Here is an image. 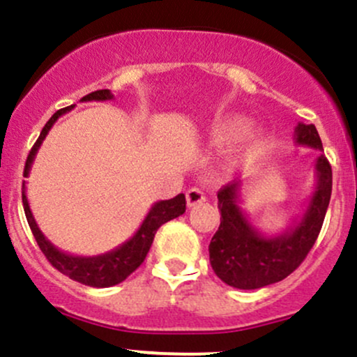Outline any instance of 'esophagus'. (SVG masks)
<instances>
[{
	"mask_svg": "<svg viewBox=\"0 0 357 357\" xmlns=\"http://www.w3.org/2000/svg\"><path fill=\"white\" fill-rule=\"evenodd\" d=\"M185 197H187V206L194 207V206H197V204H202L204 200H206V194H204V190L199 189V187H192V189L187 190Z\"/></svg>",
	"mask_w": 357,
	"mask_h": 357,
	"instance_id": "obj_1",
	"label": "esophagus"
}]
</instances>
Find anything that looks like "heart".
Returning <instances> with one entry per match:
<instances>
[{
    "instance_id": "heart-1",
    "label": "heart",
    "mask_w": 357,
    "mask_h": 357,
    "mask_svg": "<svg viewBox=\"0 0 357 357\" xmlns=\"http://www.w3.org/2000/svg\"><path fill=\"white\" fill-rule=\"evenodd\" d=\"M236 131H238V130H227V133H224V135L221 136V139H229V138H232V136L236 135Z\"/></svg>"
}]
</instances>
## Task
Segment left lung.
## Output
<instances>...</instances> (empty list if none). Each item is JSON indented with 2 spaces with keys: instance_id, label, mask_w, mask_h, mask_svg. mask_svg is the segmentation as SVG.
I'll return each instance as SVG.
<instances>
[{
  "instance_id": "1",
  "label": "left lung",
  "mask_w": 357,
  "mask_h": 357,
  "mask_svg": "<svg viewBox=\"0 0 357 357\" xmlns=\"http://www.w3.org/2000/svg\"><path fill=\"white\" fill-rule=\"evenodd\" d=\"M295 142L319 150L320 157L315 163V192L302 219L288 231L265 236L253 227L238 204L241 180H232L218 192L221 226L212 236L209 259L214 273L229 287L255 290L282 282L297 270L319 238L332 194V168L314 125L298 123Z\"/></svg>"
}]
</instances>
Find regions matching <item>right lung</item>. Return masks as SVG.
<instances>
[{
	"label": "right lung",
	"mask_w": 357,
	"mask_h": 357,
	"mask_svg": "<svg viewBox=\"0 0 357 357\" xmlns=\"http://www.w3.org/2000/svg\"><path fill=\"white\" fill-rule=\"evenodd\" d=\"M107 99H113L111 91L101 89V91H94L91 92V94L84 96L82 101H107ZM72 107L74 106L59 109L57 113L47 121V125L43 126L38 139L35 142V145L30 150V153H28L23 177H28V174H30V168L35 160V155H37L38 148L42 145L43 139H45V136L50 131V128L54 126L55 121H57L59 116L66 114L67 111L72 109ZM22 200H23V209H25L28 226H30L31 232H33L35 241H37L38 248L42 250V253L45 255V258L50 261V265L57 268L60 273H63L66 276H69V278L75 280V282L82 283V285H87V287H96V288L113 287V285H118V283H121L123 280H126L128 276L133 273L136 268L145 261L158 227L162 226V224L172 221V219L178 218V215H182L183 212H185V195L183 194H178L177 197L174 199L160 200V202L151 206L150 212L146 214L145 221L142 222L139 229L135 232L133 238L128 239V241L123 243L121 246H118L113 251H107V253L98 255V256H74V255L63 253V251H60L59 248H55L54 244L43 236V232L40 231L37 222H35L33 214H31L30 211V206H28L25 180H23V187H22Z\"/></svg>",
	"instance_id": "add662e5"
}]
</instances>
